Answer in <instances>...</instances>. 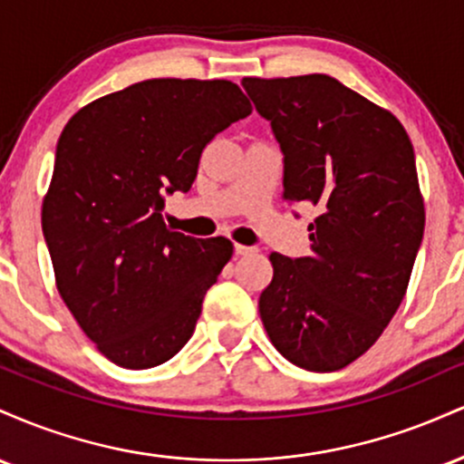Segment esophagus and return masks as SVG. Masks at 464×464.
Returning a JSON list of instances; mask_svg holds the SVG:
<instances>
[{
    "instance_id": "34e87169",
    "label": "esophagus",
    "mask_w": 464,
    "mask_h": 464,
    "mask_svg": "<svg viewBox=\"0 0 464 464\" xmlns=\"http://www.w3.org/2000/svg\"><path fill=\"white\" fill-rule=\"evenodd\" d=\"M236 255L237 257H248V255H257L259 248L257 246H244V244H236Z\"/></svg>"
}]
</instances>
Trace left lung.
Instances as JSON below:
<instances>
[{"label": "left lung", "instance_id": "8db88e82", "mask_svg": "<svg viewBox=\"0 0 464 464\" xmlns=\"http://www.w3.org/2000/svg\"><path fill=\"white\" fill-rule=\"evenodd\" d=\"M242 87L284 152V198L318 209L307 257L270 255L262 323L292 364L344 369L395 316L423 239L412 143L395 115L324 73Z\"/></svg>", "mask_w": 464, "mask_h": 464}]
</instances>
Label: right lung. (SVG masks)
<instances>
[{"mask_svg": "<svg viewBox=\"0 0 464 464\" xmlns=\"http://www.w3.org/2000/svg\"><path fill=\"white\" fill-rule=\"evenodd\" d=\"M250 111L228 80L154 78L95 100L63 129L45 244L69 312L117 366L163 364L194 334L233 244L165 227V196L189 191L202 148Z\"/></svg>", "mask_w": 464, "mask_h": 464, "instance_id": "obj_1", "label": "right lung"}]
</instances>
